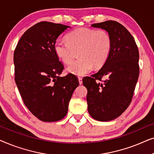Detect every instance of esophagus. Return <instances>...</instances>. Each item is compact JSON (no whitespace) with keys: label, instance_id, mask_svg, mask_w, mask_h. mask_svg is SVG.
<instances>
[{"label":"esophagus","instance_id":"1","mask_svg":"<svg viewBox=\"0 0 154 154\" xmlns=\"http://www.w3.org/2000/svg\"><path fill=\"white\" fill-rule=\"evenodd\" d=\"M79 83L80 84H82L83 83V79H82L81 77H79Z\"/></svg>","mask_w":154,"mask_h":154}]
</instances>
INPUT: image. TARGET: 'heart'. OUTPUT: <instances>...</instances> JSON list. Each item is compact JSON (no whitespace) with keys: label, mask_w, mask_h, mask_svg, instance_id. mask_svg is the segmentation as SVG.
Listing matches in <instances>:
<instances>
[{"label":"heart","mask_w":154,"mask_h":154,"mask_svg":"<svg viewBox=\"0 0 154 154\" xmlns=\"http://www.w3.org/2000/svg\"><path fill=\"white\" fill-rule=\"evenodd\" d=\"M66 41L57 40L54 51L64 64L72 62L75 51L79 59L68 67L69 73L83 75L89 73L93 66H102L109 58L112 48V39L104 29L78 28L67 33Z\"/></svg>","instance_id":"b5f03b06"}]
</instances>
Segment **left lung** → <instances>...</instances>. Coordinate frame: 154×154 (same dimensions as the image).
I'll return each mask as SVG.
<instances>
[{
    "label": "left lung",
    "mask_w": 154,
    "mask_h": 154,
    "mask_svg": "<svg viewBox=\"0 0 154 154\" xmlns=\"http://www.w3.org/2000/svg\"><path fill=\"white\" fill-rule=\"evenodd\" d=\"M92 26L110 34L112 48L102 69L83 79L88 89V110L94 119L109 121L120 116L131 102L140 74L139 50L132 35L118 22L109 20Z\"/></svg>",
    "instance_id": "obj_1"
}]
</instances>
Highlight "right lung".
Instances as JSON below:
<instances>
[{
  "label": "right lung",
  "mask_w": 154,
  "mask_h": 154,
  "mask_svg": "<svg viewBox=\"0 0 154 154\" xmlns=\"http://www.w3.org/2000/svg\"><path fill=\"white\" fill-rule=\"evenodd\" d=\"M68 26L50 22L37 23L25 31L14 52V81L24 104L44 122L62 119L79 85L72 73L64 70L54 51V44Z\"/></svg>",
  "instance_id": "right-lung-1"
}]
</instances>
